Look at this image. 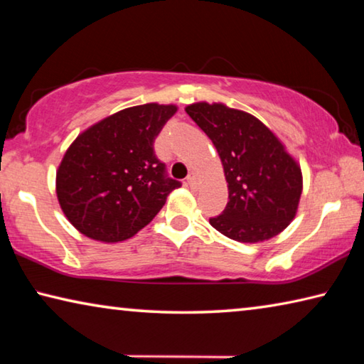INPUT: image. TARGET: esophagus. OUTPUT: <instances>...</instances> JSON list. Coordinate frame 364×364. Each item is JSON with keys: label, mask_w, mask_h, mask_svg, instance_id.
<instances>
[{"label": "esophagus", "mask_w": 364, "mask_h": 364, "mask_svg": "<svg viewBox=\"0 0 364 364\" xmlns=\"http://www.w3.org/2000/svg\"><path fill=\"white\" fill-rule=\"evenodd\" d=\"M186 183L189 184L191 188L197 186V175H196V173H189V175H188V178H186Z\"/></svg>", "instance_id": "1"}]
</instances>
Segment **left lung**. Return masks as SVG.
Instances as JSON below:
<instances>
[{
	"label": "left lung",
	"mask_w": 364,
	"mask_h": 364,
	"mask_svg": "<svg viewBox=\"0 0 364 364\" xmlns=\"http://www.w3.org/2000/svg\"><path fill=\"white\" fill-rule=\"evenodd\" d=\"M188 115L212 139L228 183L215 230L237 242H262L284 231L297 213L301 170L278 136L249 112L221 102H194Z\"/></svg>",
	"instance_id": "1"
}]
</instances>
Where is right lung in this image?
<instances>
[{"instance_id":"add662e5","label":"right lung","mask_w":364,"mask_h":364,"mask_svg":"<svg viewBox=\"0 0 364 364\" xmlns=\"http://www.w3.org/2000/svg\"><path fill=\"white\" fill-rule=\"evenodd\" d=\"M176 110L157 102L123 109L80 133L65 151L56 173L58 200L86 237H133L181 186L154 152V139Z\"/></svg>"}]
</instances>
